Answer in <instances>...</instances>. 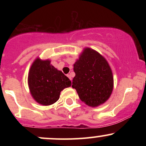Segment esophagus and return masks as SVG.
<instances>
[{
	"label": "esophagus",
	"mask_w": 146,
	"mask_h": 146,
	"mask_svg": "<svg viewBox=\"0 0 146 146\" xmlns=\"http://www.w3.org/2000/svg\"><path fill=\"white\" fill-rule=\"evenodd\" d=\"M67 77H68V78H69V79H70V80H72V78H71V75H70L69 74H68V75H67Z\"/></svg>",
	"instance_id": "1"
}]
</instances>
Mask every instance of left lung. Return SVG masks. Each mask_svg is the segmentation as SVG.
I'll return each mask as SVG.
<instances>
[{
	"label": "left lung",
	"instance_id": "left-lung-1",
	"mask_svg": "<svg viewBox=\"0 0 146 146\" xmlns=\"http://www.w3.org/2000/svg\"><path fill=\"white\" fill-rule=\"evenodd\" d=\"M73 66L75 76L72 87L80 100L92 107L107 101L113 89V77L105 58L95 50L86 48Z\"/></svg>",
	"mask_w": 146,
	"mask_h": 146
}]
</instances>
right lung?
Returning a JSON list of instances; mask_svg holds the SVG:
<instances>
[{
    "label": "right lung",
    "mask_w": 146,
    "mask_h": 146,
    "mask_svg": "<svg viewBox=\"0 0 146 146\" xmlns=\"http://www.w3.org/2000/svg\"><path fill=\"white\" fill-rule=\"evenodd\" d=\"M50 63V60L38 58L31 66L28 76L31 95L43 106L54 104L60 98V92L71 86V80Z\"/></svg>",
    "instance_id": "obj_1"
}]
</instances>
